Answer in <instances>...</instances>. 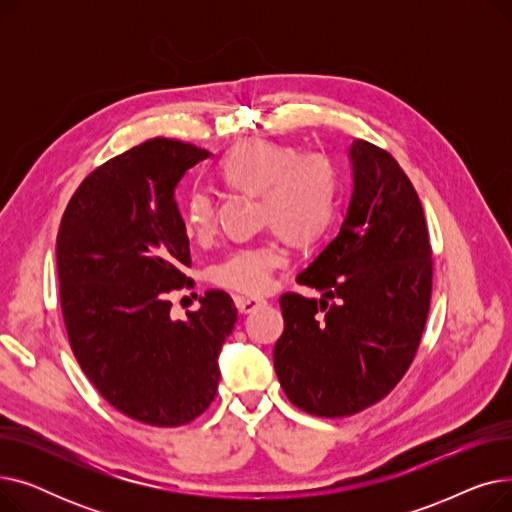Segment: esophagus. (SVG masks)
I'll use <instances>...</instances> for the list:
<instances>
[{"label":"esophagus","mask_w":512,"mask_h":512,"mask_svg":"<svg viewBox=\"0 0 512 512\" xmlns=\"http://www.w3.org/2000/svg\"><path fill=\"white\" fill-rule=\"evenodd\" d=\"M236 307L240 313H251L255 309H259L261 305H265V299H255V297H236L234 299Z\"/></svg>","instance_id":"esophagus-1"}]
</instances>
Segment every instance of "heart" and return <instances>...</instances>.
Here are the masks:
<instances>
[{
	"label": "heart",
	"instance_id": "heart-1",
	"mask_svg": "<svg viewBox=\"0 0 512 512\" xmlns=\"http://www.w3.org/2000/svg\"><path fill=\"white\" fill-rule=\"evenodd\" d=\"M220 180L234 191L261 195L265 222L292 240L315 238L332 218L336 172L324 155H299L297 149L270 141H247L224 157ZM186 226L201 242L215 234L218 207L209 193L197 191L188 201ZM282 263L280 245L263 240L230 251L213 265L211 280L234 292L263 294Z\"/></svg>",
	"mask_w": 512,
	"mask_h": 512
}]
</instances>
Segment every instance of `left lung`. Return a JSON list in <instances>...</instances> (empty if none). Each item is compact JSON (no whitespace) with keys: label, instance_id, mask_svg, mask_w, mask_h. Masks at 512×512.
<instances>
[{"label":"left lung","instance_id":"8db88e82","mask_svg":"<svg viewBox=\"0 0 512 512\" xmlns=\"http://www.w3.org/2000/svg\"><path fill=\"white\" fill-rule=\"evenodd\" d=\"M351 195L336 236L297 276L319 299L282 294L274 367L294 407L355 415L409 369L432 297V249L421 201L384 149L348 147Z\"/></svg>","mask_w":512,"mask_h":512}]
</instances>
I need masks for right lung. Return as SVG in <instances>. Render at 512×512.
Wrapping results in <instances>:
<instances>
[{
	"label": "right lung",
	"mask_w": 512,
	"mask_h": 512,
	"mask_svg": "<svg viewBox=\"0 0 512 512\" xmlns=\"http://www.w3.org/2000/svg\"><path fill=\"white\" fill-rule=\"evenodd\" d=\"M207 149L153 139L114 157L78 186L58 232V278L78 365L124 415L174 427L215 398L220 353L236 324L224 290L199 311L170 315L191 249L176 191Z\"/></svg>",
	"instance_id": "add662e5"
}]
</instances>
